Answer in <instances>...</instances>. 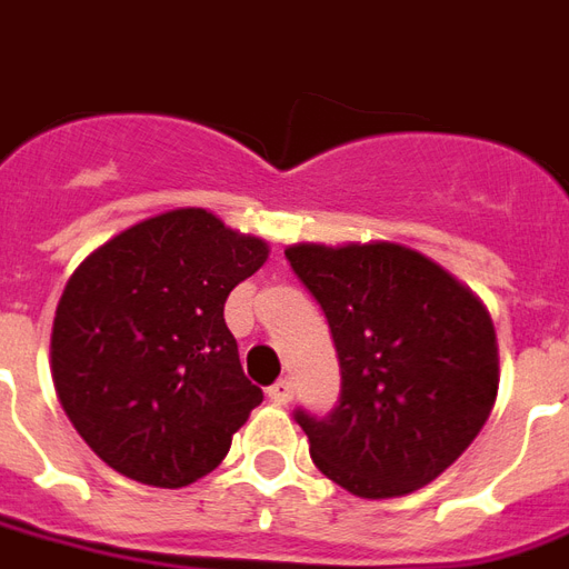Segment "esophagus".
<instances>
[{
  "instance_id": "obj_1",
  "label": "esophagus",
  "mask_w": 569,
  "mask_h": 569,
  "mask_svg": "<svg viewBox=\"0 0 569 569\" xmlns=\"http://www.w3.org/2000/svg\"><path fill=\"white\" fill-rule=\"evenodd\" d=\"M292 381L289 379H277L271 388H268V400L274 402V406H286V402H292Z\"/></svg>"
}]
</instances>
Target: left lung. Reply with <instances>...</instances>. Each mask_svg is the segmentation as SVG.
Masks as SVG:
<instances>
[{"instance_id": "left-lung-1", "label": "left lung", "mask_w": 569, "mask_h": 569, "mask_svg": "<svg viewBox=\"0 0 569 569\" xmlns=\"http://www.w3.org/2000/svg\"><path fill=\"white\" fill-rule=\"evenodd\" d=\"M340 358V406L298 411L310 457L358 498L427 487L477 439L498 397L492 316L429 256L393 241L289 244Z\"/></svg>"}]
</instances>
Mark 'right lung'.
I'll return each mask as SVG.
<instances>
[{
    "label": "right lung",
    "mask_w": 569,
    "mask_h": 569,
    "mask_svg": "<svg viewBox=\"0 0 569 569\" xmlns=\"http://www.w3.org/2000/svg\"><path fill=\"white\" fill-rule=\"evenodd\" d=\"M268 241L206 208L133 223L82 259L50 337L56 397L119 475L160 489L214 471L262 402L223 303L266 266Z\"/></svg>",
    "instance_id": "right-lung-1"
}]
</instances>
